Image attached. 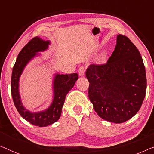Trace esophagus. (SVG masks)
Segmentation results:
<instances>
[{"mask_svg":"<svg viewBox=\"0 0 154 154\" xmlns=\"http://www.w3.org/2000/svg\"><path fill=\"white\" fill-rule=\"evenodd\" d=\"M85 69L83 66H81L79 69V75L80 76H83L84 74H85Z\"/></svg>","mask_w":154,"mask_h":154,"instance_id":"esophagus-1","label":"esophagus"}]
</instances>
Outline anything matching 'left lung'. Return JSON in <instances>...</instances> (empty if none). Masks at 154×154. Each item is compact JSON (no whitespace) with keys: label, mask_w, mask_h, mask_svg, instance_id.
<instances>
[{"label":"left lung","mask_w":154,"mask_h":154,"mask_svg":"<svg viewBox=\"0 0 154 154\" xmlns=\"http://www.w3.org/2000/svg\"><path fill=\"white\" fill-rule=\"evenodd\" d=\"M85 75L88 97L102 119L121 123L140 110L146 94V70L138 49L127 36L118 35L106 64L90 65Z\"/></svg>","instance_id":"1"}]
</instances>
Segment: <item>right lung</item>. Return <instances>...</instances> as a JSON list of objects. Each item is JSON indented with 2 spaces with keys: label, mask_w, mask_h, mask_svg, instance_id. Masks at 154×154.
Returning <instances> with one entry per match:
<instances>
[{
  "label": "right lung",
  "mask_w": 154,
  "mask_h": 154,
  "mask_svg": "<svg viewBox=\"0 0 154 154\" xmlns=\"http://www.w3.org/2000/svg\"><path fill=\"white\" fill-rule=\"evenodd\" d=\"M50 44L49 41H44L38 36L31 39L19 53L12 73L11 92L14 106L23 119L38 127H46L58 121L66 94L78 80L76 73L66 75L56 73L53 80V100L47 109L31 112L23 106L19 91L21 75L26 64L38 54L37 52L45 51Z\"/></svg>",
  "instance_id": "add662e5"
}]
</instances>
